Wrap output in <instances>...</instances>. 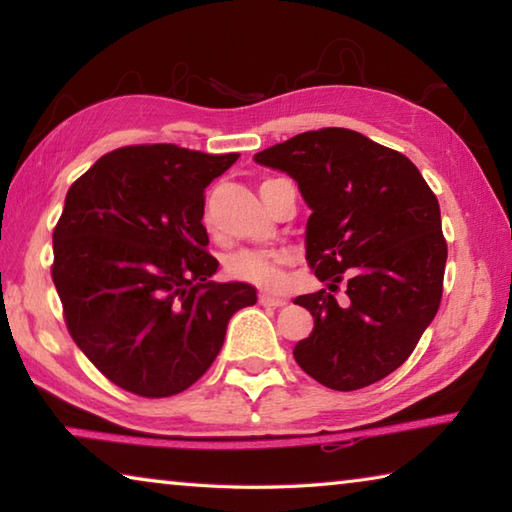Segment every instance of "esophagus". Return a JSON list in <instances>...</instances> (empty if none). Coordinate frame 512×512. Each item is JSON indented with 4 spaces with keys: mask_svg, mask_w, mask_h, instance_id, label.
I'll return each instance as SVG.
<instances>
[{
    "mask_svg": "<svg viewBox=\"0 0 512 512\" xmlns=\"http://www.w3.org/2000/svg\"><path fill=\"white\" fill-rule=\"evenodd\" d=\"M259 302H262L264 307H273V309L287 305V300L277 298V296H271V293H259Z\"/></svg>",
    "mask_w": 512,
    "mask_h": 512,
    "instance_id": "obj_1",
    "label": "esophagus"
}]
</instances>
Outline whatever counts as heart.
<instances>
[{
  "label": "heart",
  "instance_id": "heart-1",
  "mask_svg": "<svg viewBox=\"0 0 512 512\" xmlns=\"http://www.w3.org/2000/svg\"><path fill=\"white\" fill-rule=\"evenodd\" d=\"M280 178H266L259 185L262 196L273 187ZM207 219V216H205ZM291 262V255L284 250H237L228 259V275L237 282L255 284L259 289L277 291L284 284V266Z\"/></svg>",
  "mask_w": 512,
  "mask_h": 512
}]
</instances>
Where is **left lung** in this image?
Masks as SVG:
<instances>
[{"instance_id":"obj_1","label":"left lung","mask_w":512,"mask_h":512,"mask_svg":"<svg viewBox=\"0 0 512 512\" xmlns=\"http://www.w3.org/2000/svg\"><path fill=\"white\" fill-rule=\"evenodd\" d=\"M255 162L298 183L311 207L307 262L329 287L293 300L314 316L293 348L298 366L332 391L388 377L443 298L447 241L436 194L406 155L348 128L300 133Z\"/></svg>"}]
</instances>
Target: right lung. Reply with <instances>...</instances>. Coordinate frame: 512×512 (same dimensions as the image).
<instances>
[{"mask_svg":"<svg viewBox=\"0 0 512 512\" xmlns=\"http://www.w3.org/2000/svg\"><path fill=\"white\" fill-rule=\"evenodd\" d=\"M239 153L176 144L106 153L69 187L54 228V277L65 325L103 377L140 397L201 379L228 320L255 305L246 282L216 284L205 187Z\"/></svg>","mask_w":512,"mask_h":512,"instance_id":"right-lung-1","label":"right lung"}]
</instances>
